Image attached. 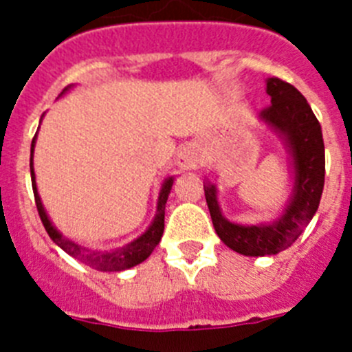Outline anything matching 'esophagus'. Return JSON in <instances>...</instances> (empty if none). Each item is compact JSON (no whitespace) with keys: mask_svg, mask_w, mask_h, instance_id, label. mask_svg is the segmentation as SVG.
Listing matches in <instances>:
<instances>
[{"mask_svg":"<svg viewBox=\"0 0 352 352\" xmlns=\"http://www.w3.org/2000/svg\"><path fill=\"white\" fill-rule=\"evenodd\" d=\"M199 149L192 144L182 146L178 149V155H176V166L182 170H192L199 167Z\"/></svg>","mask_w":352,"mask_h":352,"instance_id":"34e87169","label":"esophagus"}]
</instances>
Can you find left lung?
<instances>
[{"label": "left lung", "instance_id": "1", "mask_svg": "<svg viewBox=\"0 0 352 352\" xmlns=\"http://www.w3.org/2000/svg\"><path fill=\"white\" fill-rule=\"evenodd\" d=\"M266 93L272 105L261 111L259 121L280 139L291 162V192L278 217L254 226L231 222L220 210L217 185L204 182L214 231L231 250L248 257L275 256L291 247L316 214L324 188L322 130L309 102L276 77L266 79Z\"/></svg>", "mask_w": 352, "mask_h": 352}]
</instances>
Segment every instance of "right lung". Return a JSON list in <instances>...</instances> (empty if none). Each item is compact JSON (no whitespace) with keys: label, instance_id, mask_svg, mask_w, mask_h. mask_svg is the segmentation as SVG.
I'll return each mask as SVG.
<instances>
[{"label":"right lung","instance_id":"add662e5","mask_svg":"<svg viewBox=\"0 0 352 352\" xmlns=\"http://www.w3.org/2000/svg\"><path fill=\"white\" fill-rule=\"evenodd\" d=\"M72 86L63 89V93H67ZM61 93V95H63ZM36 144V133L33 141H31V158H30V170H31V185H33V194H35V203L36 210H38L40 220H42L43 227L47 234L51 236V239L60 248H63L68 256L76 257L80 263L88 264L89 268L98 270V272H123V270L133 268L141 264L142 261L148 259L151 256V252L155 250L158 243H160L162 234H164V217H166V203L167 197L170 194V188H173L174 176H167L162 183V188L158 192V201H157V213H155V219L151 220L149 227L142 232L141 236L130 241V243L123 245V247L111 248V250H98V248L86 247V245H80L74 239L63 236V232H60L54 227V223L49 219L47 211L43 208L42 199H40L38 188H36V178H35V167H33V151H35Z\"/></svg>","mask_w":352,"mask_h":352}]
</instances>
